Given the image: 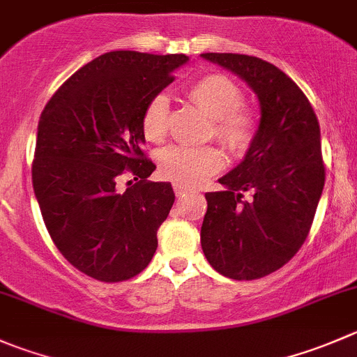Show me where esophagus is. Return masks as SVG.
<instances>
[{"mask_svg":"<svg viewBox=\"0 0 357 357\" xmlns=\"http://www.w3.org/2000/svg\"><path fill=\"white\" fill-rule=\"evenodd\" d=\"M172 188H174L176 197H183L186 193V188H185V186H181V185H174Z\"/></svg>","mask_w":357,"mask_h":357,"instance_id":"34e87169","label":"esophagus"}]
</instances>
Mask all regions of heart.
Segmentation results:
<instances>
[{
	"mask_svg": "<svg viewBox=\"0 0 357 357\" xmlns=\"http://www.w3.org/2000/svg\"><path fill=\"white\" fill-rule=\"evenodd\" d=\"M190 101L211 119L207 139H216L231 155H242L251 148L258 134V115L244 105L241 86L223 75H206L195 79L186 91ZM171 105L165 94H157L144 106L141 129L150 143H162L167 136ZM158 171L169 181L185 188L197 186L220 171L225 164L214 146L172 144L157 157Z\"/></svg>",
	"mask_w": 357,
	"mask_h": 357,
	"instance_id": "b5f03b06",
	"label": "heart"
}]
</instances>
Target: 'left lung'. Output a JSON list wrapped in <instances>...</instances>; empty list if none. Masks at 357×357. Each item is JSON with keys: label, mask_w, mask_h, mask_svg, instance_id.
Listing matches in <instances>:
<instances>
[{"label": "left lung", "mask_w": 357, "mask_h": 357, "mask_svg": "<svg viewBox=\"0 0 357 357\" xmlns=\"http://www.w3.org/2000/svg\"><path fill=\"white\" fill-rule=\"evenodd\" d=\"M202 57L241 76L261 106L255 143L220 179L227 190L206 193L200 230L214 271L252 281L286 265L309 235L326 178L319 122L302 89L278 66L242 54Z\"/></svg>", "instance_id": "left-lung-1"}]
</instances>
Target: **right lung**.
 <instances>
[{"label": "right lung", "mask_w": 357, "mask_h": 357, "mask_svg": "<svg viewBox=\"0 0 357 357\" xmlns=\"http://www.w3.org/2000/svg\"><path fill=\"white\" fill-rule=\"evenodd\" d=\"M185 54L115 50L69 76L41 112L33 188L45 227L75 268L102 282L143 272L167 218L171 183L148 181L157 165L144 153V106L174 82ZM134 177L128 190L116 186Z\"/></svg>", "instance_id": "1"}]
</instances>
